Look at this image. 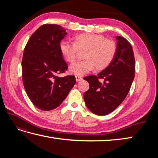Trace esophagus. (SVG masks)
Masks as SVG:
<instances>
[{
    "instance_id": "34e87169",
    "label": "esophagus",
    "mask_w": 158,
    "mask_h": 158,
    "mask_svg": "<svg viewBox=\"0 0 158 158\" xmlns=\"http://www.w3.org/2000/svg\"><path fill=\"white\" fill-rule=\"evenodd\" d=\"M75 78H76V81L78 82V81H80L81 80L83 79V77L81 76H79V75H76L75 76Z\"/></svg>"
}]
</instances>
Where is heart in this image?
<instances>
[{"label":"heart","mask_w":158,"mask_h":158,"mask_svg":"<svg viewBox=\"0 0 158 158\" xmlns=\"http://www.w3.org/2000/svg\"><path fill=\"white\" fill-rule=\"evenodd\" d=\"M62 55L69 63H73L78 56V52H84V60L73 64L70 71L74 75L81 76L94 69L102 70L108 67L117 52L116 43L106 39L101 35L81 33L74 36L73 43L62 41L60 43Z\"/></svg>","instance_id":"obj_1"}]
</instances>
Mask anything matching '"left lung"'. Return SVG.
<instances>
[{
  "label": "left lung",
  "mask_w": 158,
  "mask_h": 158,
  "mask_svg": "<svg viewBox=\"0 0 158 158\" xmlns=\"http://www.w3.org/2000/svg\"><path fill=\"white\" fill-rule=\"evenodd\" d=\"M117 52L110 64L96 75L84 77L89 88L83 98L87 107L98 115L113 112L126 98L135 74V59L132 45L117 36Z\"/></svg>",
  "instance_id": "8db88e82"
}]
</instances>
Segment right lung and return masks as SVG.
<instances>
[{
    "label": "right lung",
    "mask_w": 158,
    "mask_h": 158,
    "mask_svg": "<svg viewBox=\"0 0 158 158\" xmlns=\"http://www.w3.org/2000/svg\"><path fill=\"white\" fill-rule=\"evenodd\" d=\"M66 30L56 24H43L33 33L23 52L22 68L24 89L33 105L50 110L61 105L76 80L74 75L58 77L68 69L60 50Z\"/></svg>",
    "instance_id": "add662e5"
}]
</instances>
